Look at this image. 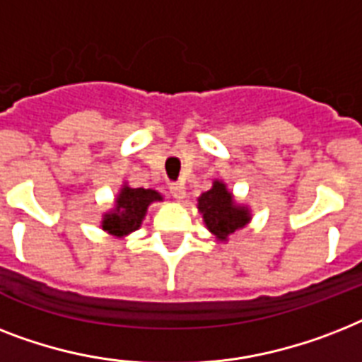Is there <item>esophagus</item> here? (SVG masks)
Segmentation results:
<instances>
[{"label":"esophagus","instance_id":"esophagus-1","mask_svg":"<svg viewBox=\"0 0 362 362\" xmlns=\"http://www.w3.org/2000/svg\"><path fill=\"white\" fill-rule=\"evenodd\" d=\"M169 189H171L173 197H175L176 201L186 199V187H184V184H180V182H171V184H169Z\"/></svg>","mask_w":362,"mask_h":362}]
</instances>
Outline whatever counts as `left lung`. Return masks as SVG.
<instances>
[{"label": "left lung", "instance_id": "1", "mask_svg": "<svg viewBox=\"0 0 362 362\" xmlns=\"http://www.w3.org/2000/svg\"><path fill=\"white\" fill-rule=\"evenodd\" d=\"M199 210L204 217L208 230L221 242H227L228 236L245 227L251 219L245 208L234 204L227 186L217 180L214 182L211 189L199 197Z\"/></svg>", "mask_w": 362, "mask_h": 362}]
</instances>
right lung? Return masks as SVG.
<instances>
[{"mask_svg":"<svg viewBox=\"0 0 362 362\" xmlns=\"http://www.w3.org/2000/svg\"><path fill=\"white\" fill-rule=\"evenodd\" d=\"M161 201V195L154 189L124 186L117 197V206L104 217L102 228L115 236H126L141 227L148 204Z\"/></svg>","mask_w":362,"mask_h":362,"instance_id":"1","label":"right lung"}]
</instances>
